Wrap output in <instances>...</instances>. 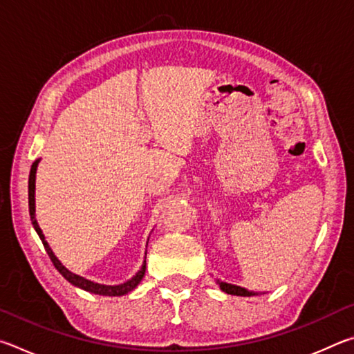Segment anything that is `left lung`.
<instances>
[{"label":"left lung","mask_w":354,"mask_h":354,"mask_svg":"<svg viewBox=\"0 0 354 354\" xmlns=\"http://www.w3.org/2000/svg\"><path fill=\"white\" fill-rule=\"evenodd\" d=\"M220 289L230 293V295H237V297H253V295H257V293L251 292V290H247L243 289V287L241 286H234V284H227V283H223V281H217Z\"/></svg>","instance_id":"obj_1"}]
</instances>
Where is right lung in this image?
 <instances>
[{
  "instance_id": "obj_1",
  "label": "right lung",
  "mask_w": 354,
  "mask_h": 354,
  "mask_svg": "<svg viewBox=\"0 0 354 354\" xmlns=\"http://www.w3.org/2000/svg\"><path fill=\"white\" fill-rule=\"evenodd\" d=\"M40 162V159L35 160V162L31 165V171H29V181H28V200H29V215H31V220H32V225H34V230L37 231V234L40 237L41 243H44V247L46 250L48 256H50L51 262L55 263V267L59 270V273L62 274V277L71 283L76 287H80V289H84L91 293H97V295H106V297H120V295H124V293H128L131 290H134L137 286L140 284L142 278L145 277V268H147V261H143L140 270L137 272L133 278L128 279L127 283L123 284H118V286H106V284H98V283H93V281H88L86 278L80 277V274H75L71 273L68 268H65L62 266V262L57 259L53 253V250L50 248V245L45 241V236L44 232H41L40 226L37 223V220H35V171H37V165ZM145 259H147V253H145Z\"/></svg>"
}]
</instances>
